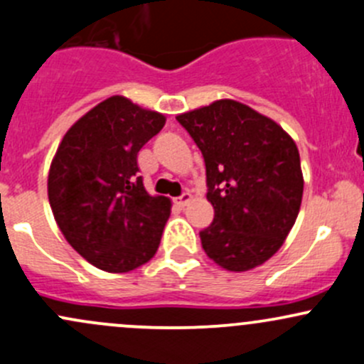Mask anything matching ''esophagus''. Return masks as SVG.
<instances>
[{"instance_id":"34e87169","label":"esophagus","mask_w":364,"mask_h":364,"mask_svg":"<svg viewBox=\"0 0 364 364\" xmlns=\"http://www.w3.org/2000/svg\"><path fill=\"white\" fill-rule=\"evenodd\" d=\"M190 202H192V193H190V192L183 193L181 197H178V198H176V204H178L179 208H185V205H188Z\"/></svg>"}]
</instances>
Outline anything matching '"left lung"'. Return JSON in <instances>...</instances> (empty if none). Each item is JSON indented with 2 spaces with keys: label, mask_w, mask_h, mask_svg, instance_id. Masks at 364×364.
Returning <instances> with one entry per match:
<instances>
[{
  "label": "left lung",
  "mask_w": 364,
  "mask_h": 364,
  "mask_svg": "<svg viewBox=\"0 0 364 364\" xmlns=\"http://www.w3.org/2000/svg\"><path fill=\"white\" fill-rule=\"evenodd\" d=\"M204 155L214 220L200 232L221 269L246 272L281 250L301 205L296 143L277 122L233 99L178 114Z\"/></svg>",
  "instance_id": "8db88e82"
}]
</instances>
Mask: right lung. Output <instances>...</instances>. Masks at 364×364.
<instances>
[{
	"label": "right lung",
	"instance_id": "add662e5",
	"mask_svg": "<svg viewBox=\"0 0 364 364\" xmlns=\"http://www.w3.org/2000/svg\"><path fill=\"white\" fill-rule=\"evenodd\" d=\"M164 125L162 113L112 95L71 125L53 155L47 186L57 227L105 272H131L159 250L172 204L146 192L137 153Z\"/></svg>",
	"mask_w": 364,
	"mask_h": 364
}]
</instances>
